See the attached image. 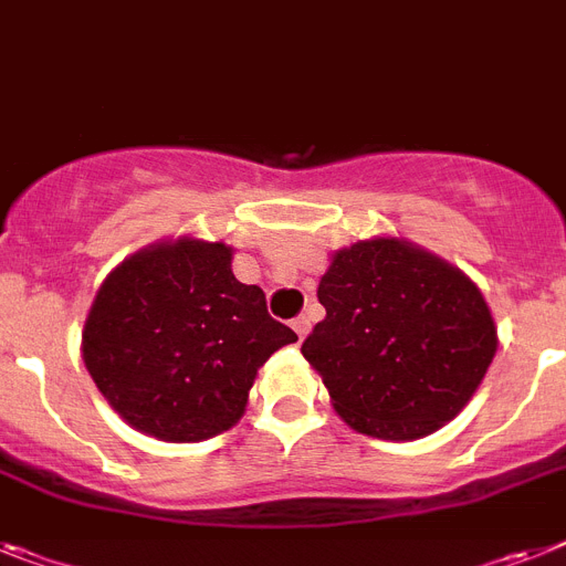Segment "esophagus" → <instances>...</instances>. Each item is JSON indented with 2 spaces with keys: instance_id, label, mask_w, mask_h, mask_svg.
<instances>
[{
  "instance_id": "obj_1",
  "label": "esophagus",
  "mask_w": 566,
  "mask_h": 566,
  "mask_svg": "<svg viewBox=\"0 0 566 566\" xmlns=\"http://www.w3.org/2000/svg\"><path fill=\"white\" fill-rule=\"evenodd\" d=\"M291 325H293V331H296V334H298V339H305L307 331H311V319H307L305 313H302V316H296V319H293Z\"/></svg>"
}]
</instances>
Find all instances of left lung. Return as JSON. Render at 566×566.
<instances>
[{
    "instance_id": "left-lung-1",
    "label": "left lung",
    "mask_w": 566,
    "mask_h": 566,
    "mask_svg": "<svg viewBox=\"0 0 566 566\" xmlns=\"http://www.w3.org/2000/svg\"><path fill=\"white\" fill-rule=\"evenodd\" d=\"M325 319L302 342L336 415L382 440H417L472 400L497 331L478 284L400 239L339 250L319 282Z\"/></svg>"
}]
</instances>
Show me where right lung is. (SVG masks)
I'll return each mask as SVG.
<instances>
[{"label":"right lung","mask_w":566,"mask_h":566,"mask_svg":"<svg viewBox=\"0 0 566 566\" xmlns=\"http://www.w3.org/2000/svg\"><path fill=\"white\" fill-rule=\"evenodd\" d=\"M298 336L232 275L221 241L178 239L126 259L97 291L85 368L137 431L198 443L241 420L259 368Z\"/></svg>","instance_id":"1"}]
</instances>
